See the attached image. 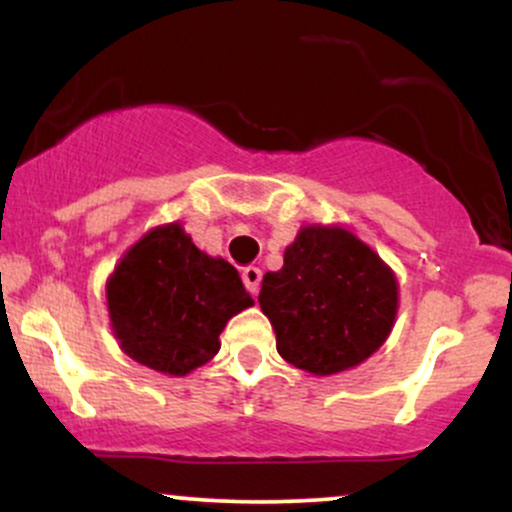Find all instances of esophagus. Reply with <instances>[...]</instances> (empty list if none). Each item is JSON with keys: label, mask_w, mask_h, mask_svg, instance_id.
<instances>
[{"label": "esophagus", "mask_w": 512, "mask_h": 512, "mask_svg": "<svg viewBox=\"0 0 512 512\" xmlns=\"http://www.w3.org/2000/svg\"><path fill=\"white\" fill-rule=\"evenodd\" d=\"M240 276H243L245 289H248L252 296H257V291H260V281H262L260 269H257V267H245L243 272H240Z\"/></svg>", "instance_id": "34e87169"}]
</instances>
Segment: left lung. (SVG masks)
Segmentation results:
<instances>
[{
    "label": "left lung",
    "mask_w": 512,
    "mask_h": 512,
    "mask_svg": "<svg viewBox=\"0 0 512 512\" xmlns=\"http://www.w3.org/2000/svg\"><path fill=\"white\" fill-rule=\"evenodd\" d=\"M260 305L281 358L332 375L385 342L397 315V281L354 233L308 226L286 248L284 267L264 274Z\"/></svg>",
    "instance_id": "obj_1"
}]
</instances>
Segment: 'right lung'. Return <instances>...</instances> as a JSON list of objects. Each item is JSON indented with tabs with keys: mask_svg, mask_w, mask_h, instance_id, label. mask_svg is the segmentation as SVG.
<instances>
[{
	"mask_svg": "<svg viewBox=\"0 0 512 512\" xmlns=\"http://www.w3.org/2000/svg\"><path fill=\"white\" fill-rule=\"evenodd\" d=\"M250 305L236 267L197 250L178 223L146 233L108 281L110 320L125 354L168 375L211 361L226 322Z\"/></svg>",
	"mask_w": 512,
	"mask_h": 512,
	"instance_id": "add662e5",
	"label": "right lung"
}]
</instances>
